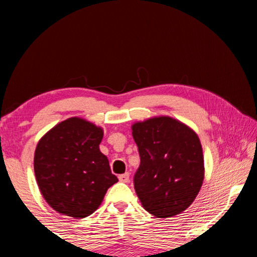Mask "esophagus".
I'll use <instances>...</instances> for the list:
<instances>
[{
  "mask_svg": "<svg viewBox=\"0 0 257 257\" xmlns=\"http://www.w3.org/2000/svg\"><path fill=\"white\" fill-rule=\"evenodd\" d=\"M119 180L121 182H129V173L125 172V173H123V175H120Z\"/></svg>",
  "mask_w": 257,
  "mask_h": 257,
  "instance_id": "obj_1",
  "label": "esophagus"
}]
</instances>
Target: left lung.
Here are the masks:
<instances>
[{"label":"left lung","mask_w":257,"mask_h":257,"mask_svg":"<svg viewBox=\"0 0 257 257\" xmlns=\"http://www.w3.org/2000/svg\"><path fill=\"white\" fill-rule=\"evenodd\" d=\"M141 164L134 186L143 207L156 217L188 208L204 180V156L197 134L181 121L159 115L132 125Z\"/></svg>","instance_id":"left-lung-1"}]
</instances>
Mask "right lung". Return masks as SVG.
Instances as JSON below:
<instances>
[{"label":"right lung","instance_id":"right-lung-1","mask_svg":"<svg viewBox=\"0 0 257 257\" xmlns=\"http://www.w3.org/2000/svg\"><path fill=\"white\" fill-rule=\"evenodd\" d=\"M103 128L78 116L54 125L35 150L34 171L46 203L82 219L97 210L107 189L118 182L101 151Z\"/></svg>","mask_w":257,"mask_h":257}]
</instances>
